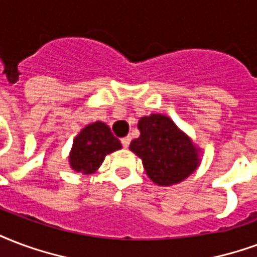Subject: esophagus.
<instances>
[{
    "label": "esophagus",
    "instance_id": "34e87169",
    "mask_svg": "<svg viewBox=\"0 0 257 257\" xmlns=\"http://www.w3.org/2000/svg\"><path fill=\"white\" fill-rule=\"evenodd\" d=\"M121 144H122L123 148H128L129 144H131V138H129V136H126V138L121 139Z\"/></svg>",
    "mask_w": 257,
    "mask_h": 257
}]
</instances>
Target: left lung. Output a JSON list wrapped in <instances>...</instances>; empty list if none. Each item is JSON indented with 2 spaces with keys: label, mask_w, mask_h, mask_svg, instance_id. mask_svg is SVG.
Wrapping results in <instances>:
<instances>
[{
  "label": "left lung",
  "mask_w": 257,
  "mask_h": 257,
  "mask_svg": "<svg viewBox=\"0 0 257 257\" xmlns=\"http://www.w3.org/2000/svg\"><path fill=\"white\" fill-rule=\"evenodd\" d=\"M138 128L140 136L132 140L129 148L142 159L147 176L155 184L174 185L196 170L200 163L199 148L169 117H142Z\"/></svg>",
  "instance_id": "obj_1"
}]
</instances>
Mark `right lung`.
<instances>
[{
	"label": "right lung",
	"instance_id": "right-lung-1",
	"mask_svg": "<svg viewBox=\"0 0 257 257\" xmlns=\"http://www.w3.org/2000/svg\"><path fill=\"white\" fill-rule=\"evenodd\" d=\"M122 147L104 122L87 125L73 140L69 154L70 167L77 173L92 174L103 163L106 155Z\"/></svg>",
	"mask_w": 257,
	"mask_h": 257
}]
</instances>
